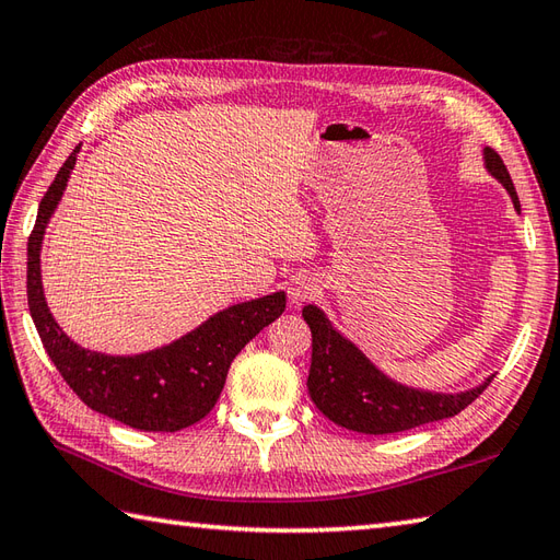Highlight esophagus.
Returning a JSON list of instances; mask_svg holds the SVG:
<instances>
[{"instance_id": "1", "label": "esophagus", "mask_w": 560, "mask_h": 560, "mask_svg": "<svg viewBox=\"0 0 560 560\" xmlns=\"http://www.w3.org/2000/svg\"><path fill=\"white\" fill-rule=\"evenodd\" d=\"M317 293H319V287H317L315 279H311V277H299L295 281H291L289 299H291V303L301 305V303H305V301L315 299Z\"/></svg>"}]
</instances>
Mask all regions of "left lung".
Returning <instances> with one entry per match:
<instances>
[{"mask_svg":"<svg viewBox=\"0 0 560 560\" xmlns=\"http://www.w3.org/2000/svg\"><path fill=\"white\" fill-rule=\"evenodd\" d=\"M486 168L505 185L520 211L515 185L510 180L503 159L486 147ZM303 317L313 335V361L307 375V392L315 407L329 421L355 433L385 435L409 431V428L450 419V416L467 409L481 392L491 385L493 375L483 385L462 395H433L392 383L365 355L331 329L323 311L315 305L303 307Z\"/></svg>","mask_w":560,"mask_h":560,"instance_id":"left-lung-1","label":"left lung"}]
</instances>
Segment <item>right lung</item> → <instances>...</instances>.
Returning <instances> with one entry per match:
<instances>
[{"mask_svg": "<svg viewBox=\"0 0 560 560\" xmlns=\"http://www.w3.org/2000/svg\"><path fill=\"white\" fill-rule=\"evenodd\" d=\"M79 147L69 153L40 199L28 235V311L43 347L77 397L103 416L139 431L175 433L205 419L219 401L233 359L287 307V293L233 305L171 347L141 355H105L77 347L47 311L40 287V243L62 197Z\"/></svg>", "mask_w": 560, "mask_h": 560, "instance_id": "right-lung-1", "label": "right lung"}]
</instances>
